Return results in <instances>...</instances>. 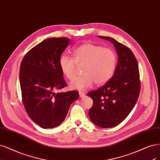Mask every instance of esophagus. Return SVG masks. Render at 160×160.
<instances>
[{"label": "esophagus", "instance_id": "obj_1", "mask_svg": "<svg viewBox=\"0 0 160 160\" xmlns=\"http://www.w3.org/2000/svg\"><path fill=\"white\" fill-rule=\"evenodd\" d=\"M85 96V94L82 92H79V97L80 98H83Z\"/></svg>", "mask_w": 160, "mask_h": 160}]
</instances>
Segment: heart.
Instances as JSON below:
<instances>
[{
  "label": "heart",
  "instance_id": "obj_1",
  "mask_svg": "<svg viewBox=\"0 0 160 160\" xmlns=\"http://www.w3.org/2000/svg\"><path fill=\"white\" fill-rule=\"evenodd\" d=\"M75 63L83 64L82 75L70 82L72 89L82 91L97 85L105 83L113 76L117 65V56L111 48H103L91 43H84L73 51V58L63 54L59 59L62 72L68 79L75 77Z\"/></svg>",
  "mask_w": 160,
  "mask_h": 160
}]
</instances>
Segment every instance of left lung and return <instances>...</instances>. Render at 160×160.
<instances>
[{"label":"left lung","instance_id":"8db88e82","mask_svg":"<svg viewBox=\"0 0 160 160\" xmlns=\"http://www.w3.org/2000/svg\"><path fill=\"white\" fill-rule=\"evenodd\" d=\"M98 37L112 43L118 55V63L113 77L105 85L87 93L93 101L89 115L92 122L99 127L112 128L128 117L138 98V64L128 47L112 38Z\"/></svg>","mask_w":160,"mask_h":160}]
</instances>
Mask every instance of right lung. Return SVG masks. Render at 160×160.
I'll return each mask as SVG.
<instances>
[{
    "label": "right lung",
    "instance_id": "right-lung-1",
    "mask_svg": "<svg viewBox=\"0 0 160 160\" xmlns=\"http://www.w3.org/2000/svg\"><path fill=\"white\" fill-rule=\"evenodd\" d=\"M70 43L66 38H50L28 52L20 68L22 102L30 118L43 128L61 124L71 103L79 97L78 91L56 92L66 83L59 59Z\"/></svg>",
    "mask_w": 160,
    "mask_h": 160
}]
</instances>
